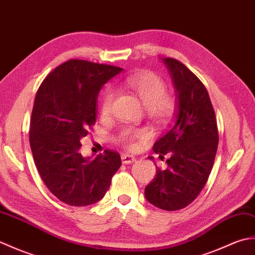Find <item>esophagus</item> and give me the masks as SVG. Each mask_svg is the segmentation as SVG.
<instances>
[{"instance_id": "obj_1", "label": "esophagus", "mask_w": 255, "mask_h": 255, "mask_svg": "<svg viewBox=\"0 0 255 255\" xmlns=\"http://www.w3.org/2000/svg\"><path fill=\"white\" fill-rule=\"evenodd\" d=\"M122 161L124 164H130V163H132V162L136 161V156L130 154V153H123Z\"/></svg>"}]
</instances>
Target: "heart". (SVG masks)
<instances>
[{
  "instance_id": "obj_1",
  "label": "heart",
  "mask_w": 255,
  "mask_h": 255,
  "mask_svg": "<svg viewBox=\"0 0 255 255\" xmlns=\"http://www.w3.org/2000/svg\"><path fill=\"white\" fill-rule=\"evenodd\" d=\"M129 89L134 94H137L142 104L147 107L149 114L156 119H165L172 115L174 111V101L171 96L164 94L165 84L155 74L144 72L136 75H130L125 80ZM114 99V92L107 89L103 93L101 100L100 110L103 115H107L111 112L112 103ZM144 136L143 130L136 129H125L122 132L121 138L124 141L132 142L134 139L142 138Z\"/></svg>"
}]
</instances>
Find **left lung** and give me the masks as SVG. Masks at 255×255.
<instances>
[{
	"label": "left lung",
	"instance_id": "8db88e82",
	"mask_svg": "<svg viewBox=\"0 0 255 255\" xmlns=\"http://www.w3.org/2000/svg\"><path fill=\"white\" fill-rule=\"evenodd\" d=\"M161 61L170 73L177 102L172 123L153 144L155 153L170 155L167 167L156 169L144 196L155 207L177 210L191 204L207 182L218 148V130L208 92L199 79L175 59Z\"/></svg>",
	"mask_w": 255,
	"mask_h": 255
}]
</instances>
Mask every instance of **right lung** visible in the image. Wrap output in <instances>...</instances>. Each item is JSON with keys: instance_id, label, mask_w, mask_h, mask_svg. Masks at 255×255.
I'll return each mask as SVG.
<instances>
[{"instance_id": "right-lung-1", "label": "right lung", "mask_w": 255, "mask_h": 255, "mask_svg": "<svg viewBox=\"0 0 255 255\" xmlns=\"http://www.w3.org/2000/svg\"><path fill=\"white\" fill-rule=\"evenodd\" d=\"M122 70L73 59L51 71L38 89L30 118L31 152L46 186L64 204L99 202L122 165L121 155L111 150L93 160L80 153L81 139L96 122L102 86Z\"/></svg>"}]
</instances>
